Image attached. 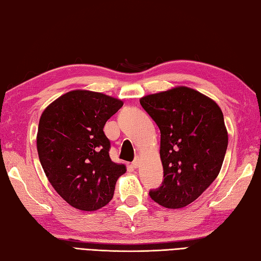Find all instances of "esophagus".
Wrapping results in <instances>:
<instances>
[{
  "mask_svg": "<svg viewBox=\"0 0 261 261\" xmlns=\"http://www.w3.org/2000/svg\"><path fill=\"white\" fill-rule=\"evenodd\" d=\"M139 164H140V157L137 156V157L135 158V161L132 162V166H134L135 168H137L138 166H139Z\"/></svg>",
  "mask_w": 261,
  "mask_h": 261,
  "instance_id": "34e87169",
  "label": "esophagus"
}]
</instances>
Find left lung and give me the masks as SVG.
<instances>
[{"label": "left lung", "instance_id": "obj_1", "mask_svg": "<svg viewBox=\"0 0 261 261\" xmlns=\"http://www.w3.org/2000/svg\"><path fill=\"white\" fill-rule=\"evenodd\" d=\"M140 104L161 131L164 181L149 196L168 209L190 205L223 165L228 136L221 107L185 86L141 97Z\"/></svg>", "mask_w": 261, "mask_h": 261}]
</instances>
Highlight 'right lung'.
<instances>
[{"mask_svg": "<svg viewBox=\"0 0 261 261\" xmlns=\"http://www.w3.org/2000/svg\"><path fill=\"white\" fill-rule=\"evenodd\" d=\"M123 101L96 91L71 90L39 119L37 151L54 190L76 209L95 212L114 195L124 164L112 162L104 125Z\"/></svg>", "mask_w": 261, "mask_h": 261, "instance_id": "add662e5", "label": "right lung"}]
</instances>
